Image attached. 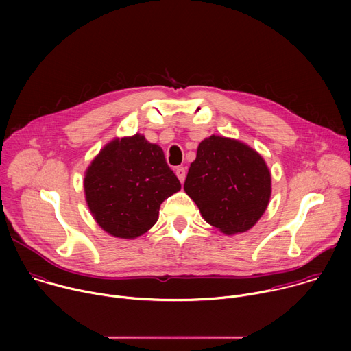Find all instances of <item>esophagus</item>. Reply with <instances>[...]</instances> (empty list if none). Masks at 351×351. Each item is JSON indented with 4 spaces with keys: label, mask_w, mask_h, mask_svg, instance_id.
I'll return each instance as SVG.
<instances>
[{
    "label": "esophagus",
    "mask_w": 351,
    "mask_h": 351,
    "mask_svg": "<svg viewBox=\"0 0 351 351\" xmlns=\"http://www.w3.org/2000/svg\"><path fill=\"white\" fill-rule=\"evenodd\" d=\"M175 172H176L178 179L183 183V182H184V178H186V168H184V167H178V168L175 169Z\"/></svg>",
    "instance_id": "esophagus-1"
}]
</instances>
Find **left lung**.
<instances>
[{
    "mask_svg": "<svg viewBox=\"0 0 351 351\" xmlns=\"http://www.w3.org/2000/svg\"><path fill=\"white\" fill-rule=\"evenodd\" d=\"M184 191L206 222L225 234L243 233L268 207L271 172L252 147L213 134L198 144Z\"/></svg>",
    "mask_w": 351,
    "mask_h": 351,
    "instance_id": "1",
    "label": "left lung"
}]
</instances>
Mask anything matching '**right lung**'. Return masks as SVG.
Listing matches in <instances>:
<instances>
[{
    "label": "right lung",
    "mask_w": 351,
    "mask_h": 351,
    "mask_svg": "<svg viewBox=\"0 0 351 351\" xmlns=\"http://www.w3.org/2000/svg\"><path fill=\"white\" fill-rule=\"evenodd\" d=\"M179 190L162 148L138 133L108 143L84 176L86 202L95 222L121 239L152 229L164 199Z\"/></svg>",
    "instance_id": "obj_1"
}]
</instances>
